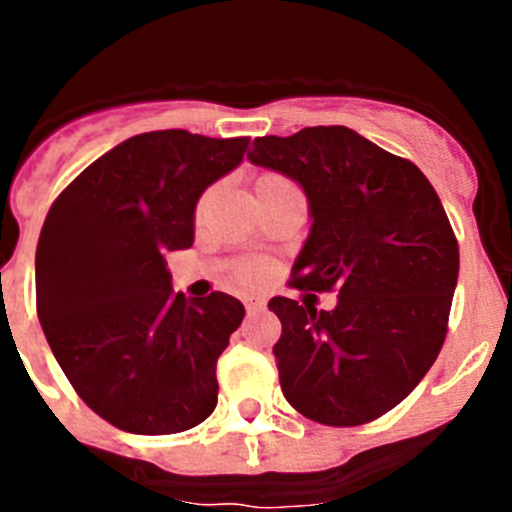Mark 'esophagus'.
I'll list each match as a JSON object with an SVG mask.
<instances>
[{
  "instance_id": "esophagus-1",
  "label": "esophagus",
  "mask_w": 512,
  "mask_h": 512,
  "mask_svg": "<svg viewBox=\"0 0 512 512\" xmlns=\"http://www.w3.org/2000/svg\"><path fill=\"white\" fill-rule=\"evenodd\" d=\"M266 307V302L264 300H246V310H248V315H256V312H261Z\"/></svg>"
}]
</instances>
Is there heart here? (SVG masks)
I'll return each instance as SVG.
<instances>
[{
    "mask_svg": "<svg viewBox=\"0 0 512 512\" xmlns=\"http://www.w3.org/2000/svg\"><path fill=\"white\" fill-rule=\"evenodd\" d=\"M246 277H248V279H253V277H256V271H248Z\"/></svg>",
    "mask_w": 512,
    "mask_h": 512,
    "instance_id": "b5f03b06",
    "label": "heart"
}]
</instances>
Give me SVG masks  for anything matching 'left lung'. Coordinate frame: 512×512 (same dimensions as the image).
I'll return each mask as SVG.
<instances>
[{
	"label": "left lung",
	"instance_id": "8db88e82",
	"mask_svg": "<svg viewBox=\"0 0 512 512\" xmlns=\"http://www.w3.org/2000/svg\"><path fill=\"white\" fill-rule=\"evenodd\" d=\"M248 161L302 187L310 233L300 289H336L333 310L274 297L279 382L297 413L361 425L400 405L436 361L459 277V246L423 171L343 125L253 140Z\"/></svg>",
	"mask_w": 512,
	"mask_h": 512
}]
</instances>
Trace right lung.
Masks as SVG:
<instances>
[{
    "mask_svg": "<svg viewBox=\"0 0 512 512\" xmlns=\"http://www.w3.org/2000/svg\"><path fill=\"white\" fill-rule=\"evenodd\" d=\"M248 138L156 130L122 140L58 194L35 251L38 318L89 408L138 436L182 433L217 405L215 366L241 300L171 289L166 256L194 243L202 192Z\"/></svg>",
    "mask_w": 512,
    "mask_h": 512,
    "instance_id": "add662e5",
    "label": "right lung"
}]
</instances>
